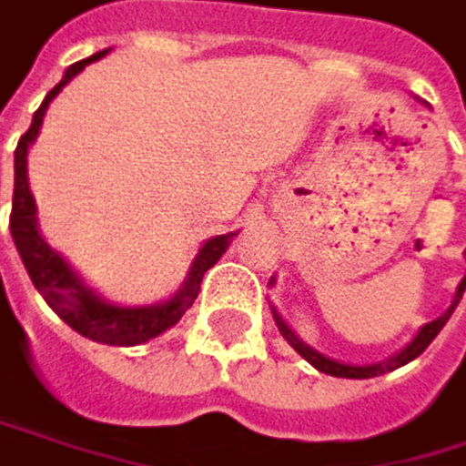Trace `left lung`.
<instances>
[{"label":"left lung","mask_w":466,"mask_h":466,"mask_svg":"<svg viewBox=\"0 0 466 466\" xmlns=\"http://www.w3.org/2000/svg\"><path fill=\"white\" fill-rule=\"evenodd\" d=\"M464 288H466V277L461 279V285H459V290H456V299H453V304H451V310H447L444 316H439L436 321H431V324H425L422 329H420V335L410 341L400 355H394L391 360H386V363H374V366H347V363H338V360H329V358H324V355H319L316 350H310L308 344H301L299 338L288 329V324L274 313V319H277V324H279V329H282V335L288 338V341L293 344V350L304 358V360H310L319 371H324V374H332V378H352V380H366V378H378V374H386V371H391V369H400V366H405L408 360H414V358H420L428 347H431V341L439 335V329L447 324V319L453 316V310H456V304L461 301V296H464Z\"/></svg>","instance_id":"8db88e82"}]
</instances>
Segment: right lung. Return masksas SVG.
I'll return each mask as SVG.
<instances>
[{"mask_svg":"<svg viewBox=\"0 0 466 466\" xmlns=\"http://www.w3.org/2000/svg\"><path fill=\"white\" fill-rule=\"evenodd\" d=\"M103 56H106V49L92 58L72 64L66 69L64 80L44 97L41 108L33 116V125L19 139V145H15V184H13V209H10V235H13L15 248H19V257L27 268L35 290L75 332L92 338V341L108 344V347H137V344L150 341V338H156V335H162L167 327H173L184 316V310L192 304V299L198 296L204 274L220 259L231 235L212 238L201 248V254L195 257L189 279L184 282V288L170 301L153 304V308H114V304L103 301L88 288H83L80 279L72 274V268L44 243V238L38 235V226H35V201H33L30 187H27V147L38 137V128L44 122V111H46L49 100L56 97L86 64H92Z\"/></svg>","mask_w":466,"mask_h":466,"instance_id":"1","label":"right lung"}]
</instances>
